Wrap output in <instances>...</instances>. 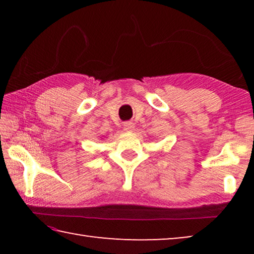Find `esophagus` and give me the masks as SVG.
<instances>
[{"label": "esophagus", "instance_id": "34e87169", "mask_svg": "<svg viewBox=\"0 0 254 254\" xmlns=\"http://www.w3.org/2000/svg\"><path fill=\"white\" fill-rule=\"evenodd\" d=\"M123 127H124V130H126V131H133V130H134V127H135L134 123L130 122V121L124 123Z\"/></svg>", "mask_w": 254, "mask_h": 254}]
</instances>
